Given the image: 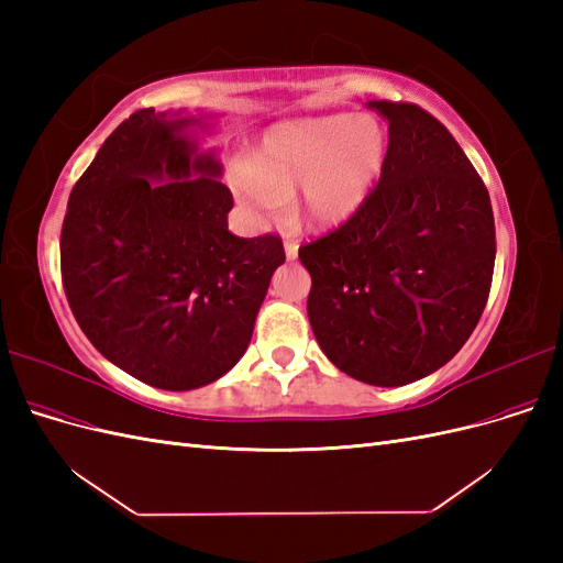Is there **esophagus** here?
Instances as JSON below:
<instances>
[{
	"instance_id": "1",
	"label": "esophagus",
	"mask_w": 563,
	"mask_h": 563,
	"mask_svg": "<svg viewBox=\"0 0 563 563\" xmlns=\"http://www.w3.org/2000/svg\"><path fill=\"white\" fill-rule=\"evenodd\" d=\"M284 251H286V261H296L298 258V244L294 240H286Z\"/></svg>"
}]
</instances>
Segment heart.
I'll return each mask as SVG.
<instances>
[{"label": "heart", "instance_id": "heart-1", "mask_svg": "<svg viewBox=\"0 0 563 563\" xmlns=\"http://www.w3.org/2000/svg\"><path fill=\"white\" fill-rule=\"evenodd\" d=\"M387 150L385 129L373 114H319L269 126L251 164L236 166L242 201L258 213H277L296 194L308 228H335L362 207L376 185Z\"/></svg>", "mask_w": 563, "mask_h": 563}]
</instances>
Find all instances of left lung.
Wrapping results in <instances>:
<instances>
[{
	"label": "left lung",
	"instance_id": "8db88e82",
	"mask_svg": "<svg viewBox=\"0 0 563 563\" xmlns=\"http://www.w3.org/2000/svg\"><path fill=\"white\" fill-rule=\"evenodd\" d=\"M387 122L380 180L335 232L300 246L308 317L347 376L397 387L451 362L479 321L496 263L486 185L449 129L413 103Z\"/></svg>",
	"mask_w": 563,
	"mask_h": 563
}]
</instances>
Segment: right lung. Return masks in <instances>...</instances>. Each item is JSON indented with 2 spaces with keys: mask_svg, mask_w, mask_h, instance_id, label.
<instances>
[{
  "mask_svg": "<svg viewBox=\"0 0 563 563\" xmlns=\"http://www.w3.org/2000/svg\"><path fill=\"white\" fill-rule=\"evenodd\" d=\"M211 114L145 108L81 174L60 232L79 329L108 362L159 389L203 387L242 360L275 269V234L228 230L232 192L199 141Z\"/></svg>",
  "mask_w": 563,
  "mask_h": 563,
  "instance_id": "obj_1",
  "label": "right lung"
}]
</instances>
